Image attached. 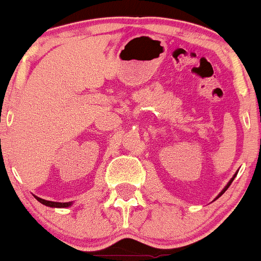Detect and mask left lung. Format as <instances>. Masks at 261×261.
Returning a JSON list of instances; mask_svg holds the SVG:
<instances>
[{"instance_id":"8db88e82","label":"left lung","mask_w":261,"mask_h":261,"mask_svg":"<svg viewBox=\"0 0 261 261\" xmlns=\"http://www.w3.org/2000/svg\"><path fill=\"white\" fill-rule=\"evenodd\" d=\"M236 175H237V171H236V174H234V175H233V176H232V179H231V180H229V181H228V182H227V185H226V187H224V188H223V190H222V192H221V193H219V194L217 195V198H216V199H218V198H219V197H221V195H222V194H223V193H224V192H226V190H227V189H228V187H229V185H231V182H232V181H233V179H234V177H236Z\"/></svg>"}]
</instances>
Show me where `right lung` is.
<instances>
[{
    "label": "right lung",
    "mask_w": 261,
    "mask_h": 261,
    "mask_svg": "<svg viewBox=\"0 0 261 261\" xmlns=\"http://www.w3.org/2000/svg\"><path fill=\"white\" fill-rule=\"evenodd\" d=\"M35 199L38 200V202H40L42 204L46 205V207H50V208H68L72 205V202H68V203H58V202H50V200H45V199H42V198L37 197V195H34Z\"/></svg>",
    "instance_id": "obj_1"
}]
</instances>
